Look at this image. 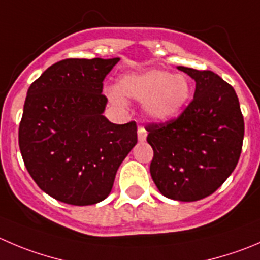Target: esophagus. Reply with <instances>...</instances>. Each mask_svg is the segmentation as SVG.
<instances>
[{
    "label": "esophagus",
    "mask_w": 260,
    "mask_h": 260,
    "mask_svg": "<svg viewBox=\"0 0 260 260\" xmlns=\"http://www.w3.org/2000/svg\"><path fill=\"white\" fill-rule=\"evenodd\" d=\"M147 130H145L143 126H139L138 127V139H139V142H144L145 139H147Z\"/></svg>",
    "instance_id": "obj_1"
}]
</instances>
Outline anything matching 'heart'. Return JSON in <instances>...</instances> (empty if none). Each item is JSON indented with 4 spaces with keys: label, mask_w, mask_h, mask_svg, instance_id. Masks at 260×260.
I'll return each instance as SVG.
<instances>
[{
    "label": "heart",
    "mask_w": 260,
    "mask_h": 260,
    "mask_svg": "<svg viewBox=\"0 0 260 260\" xmlns=\"http://www.w3.org/2000/svg\"><path fill=\"white\" fill-rule=\"evenodd\" d=\"M191 94L189 79L182 74L166 70L128 74L118 80L117 91L112 90L110 98L116 105H123V97L145 101V113L155 121H167L180 113Z\"/></svg>",
    "instance_id": "heart-1"
}]
</instances>
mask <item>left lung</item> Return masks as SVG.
I'll return each instance as SVG.
<instances>
[{"label": "left lung", "mask_w": 260, "mask_h": 260, "mask_svg": "<svg viewBox=\"0 0 260 260\" xmlns=\"http://www.w3.org/2000/svg\"><path fill=\"white\" fill-rule=\"evenodd\" d=\"M195 80L194 98L177 118L148 123L150 175L160 194L195 202L213 194L232 174L244 140L239 98L209 70L179 66Z\"/></svg>", "instance_id": "1"}]
</instances>
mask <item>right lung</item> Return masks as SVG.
Wrapping results in <instances>:
<instances>
[{
	"label": "right lung",
	"mask_w": 260,
	"mask_h": 260,
	"mask_svg": "<svg viewBox=\"0 0 260 260\" xmlns=\"http://www.w3.org/2000/svg\"><path fill=\"white\" fill-rule=\"evenodd\" d=\"M118 61L66 58L28 89L19 126L24 165L44 192L66 204L106 199L138 142L134 121L116 125L103 116V80Z\"/></svg>",
	"instance_id": "add662e5"
}]
</instances>
